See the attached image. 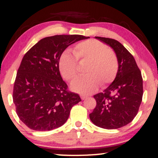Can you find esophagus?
<instances>
[{
  "mask_svg": "<svg viewBox=\"0 0 158 158\" xmlns=\"http://www.w3.org/2000/svg\"><path fill=\"white\" fill-rule=\"evenodd\" d=\"M81 98L82 100H85V99L87 98V96H84V95H81Z\"/></svg>",
  "mask_w": 158,
  "mask_h": 158,
  "instance_id": "1",
  "label": "esophagus"
}]
</instances>
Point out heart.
I'll return each mask as SVG.
<instances>
[{
	"mask_svg": "<svg viewBox=\"0 0 158 158\" xmlns=\"http://www.w3.org/2000/svg\"><path fill=\"white\" fill-rule=\"evenodd\" d=\"M77 60H88L85 72L87 75L74 80L71 88L82 94H90L115 79L118 70V57L113 50L100 41L90 39L75 46L74 54L67 49L60 55L59 69L62 77L72 81L77 75Z\"/></svg>",
	"mask_w": 158,
	"mask_h": 158,
	"instance_id": "heart-1",
	"label": "heart"
}]
</instances>
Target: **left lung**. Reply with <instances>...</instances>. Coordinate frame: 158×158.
I'll use <instances>...</instances> for the list:
<instances>
[{"instance_id":"obj_1","label":"left lung","mask_w":158,"mask_h":158,"mask_svg":"<svg viewBox=\"0 0 158 158\" xmlns=\"http://www.w3.org/2000/svg\"><path fill=\"white\" fill-rule=\"evenodd\" d=\"M114 49L118 70L112 83L103 93L94 96L96 106L90 119L95 125L106 129H118L134 119L139 111L143 95L142 74L135 58L118 41L95 36Z\"/></svg>"}]
</instances>
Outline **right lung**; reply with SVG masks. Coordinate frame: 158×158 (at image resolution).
<instances>
[{
	"mask_svg": "<svg viewBox=\"0 0 158 158\" xmlns=\"http://www.w3.org/2000/svg\"><path fill=\"white\" fill-rule=\"evenodd\" d=\"M82 35L45 37L23 56L15 80L13 100L20 120L35 131H50L63 125L70 110L81 99L68 90L59 70V59L67 47Z\"/></svg>",
	"mask_w": 158,
	"mask_h": 158,
	"instance_id": "obj_1",
	"label": "right lung"
}]
</instances>
